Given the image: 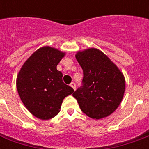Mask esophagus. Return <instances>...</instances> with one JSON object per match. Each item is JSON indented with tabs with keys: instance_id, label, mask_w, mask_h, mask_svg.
Here are the masks:
<instances>
[{
	"instance_id": "1",
	"label": "esophagus",
	"mask_w": 149,
	"mask_h": 149,
	"mask_svg": "<svg viewBox=\"0 0 149 149\" xmlns=\"http://www.w3.org/2000/svg\"><path fill=\"white\" fill-rule=\"evenodd\" d=\"M70 85V86H71V87H72V89H73L74 91L76 90V84H75L74 82H72V83H71Z\"/></svg>"
}]
</instances>
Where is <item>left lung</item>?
Segmentation results:
<instances>
[{"label": "left lung", "mask_w": 149, "mask_h": 149, "mask_svg": "<svg viewBox=\"0 0 149 149\" xmlns=\"http://www.w3.org/2000/svg\"><path fill=\"white\" fill-rule=\"evenodd\" d=\"M76 58L84 71L82 86L72 96L81 111L93 119L113 113L125 91L124 75L107 56L97 49L78 52Z\"/></svg>", "instance_id": "obj_1"}]
</instances>
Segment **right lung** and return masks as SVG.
<instances>
[{
  "label": "right lung",
  "mask_w": 149,
  "mask_h": 149,
  "mask_svg": "<svg viewBox=\"0 0 149 149\" xmlns=\"http://www.w3.org/2000/svg\"><path fill=\"white\" fill-rule=\"evenodd\" d=\"M65 53L49 47L40 48L22 65L17 77V90L26 108L35 117L49 120L59 112L63 99L73 92L63 81L56 66Z\"/></svg>",
  "instance_id": "1"
}]
</instances>
